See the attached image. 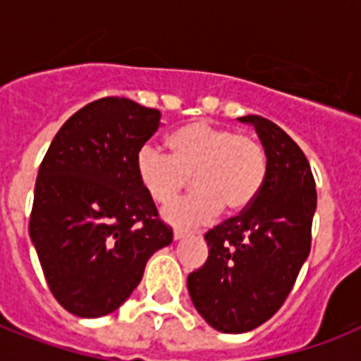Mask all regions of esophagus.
Segmentation results:
<instances>
[{"instance_id":"obj_1","label":"esophagus","mask_w":361,"mask_h":361,"mask_svg":"<svg viewBox=\"0 0 361 361\" xmlns=\"http://www.w3.org/2000/svg\"><path fill=\"white\" fill-rule=\"evenodd\" d=\"M189 236V232L187 231H181V228H176L174 231V240L178 241V240H183V238H187Z\"/></svg>"}]
</instances>
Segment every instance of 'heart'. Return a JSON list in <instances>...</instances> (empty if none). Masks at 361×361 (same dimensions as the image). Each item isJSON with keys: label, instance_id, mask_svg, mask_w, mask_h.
<instances>
[{"label": "heart", "instance_id": "1", "mask_svg": "<svg viewBox=\"0 0 361 361\" xmlns=\"http://www.w3.org/2000/svg\"><path fill=\"white\" fill-rule=\"evenodd\" d=\"M166 146L169 155L142 147L135 169L144 191L157 204L172 202L191 178L197 191L164 209V219L172 225H204L221 209L240 215L262 191L268 153L257 136L197 120L178 127Z\"/></svg>", "mask_w": 361, "mask_h": 361}]
</instances>
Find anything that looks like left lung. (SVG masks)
Instances as JSON below:
<instances>
[{
  "mask_svg": "<svg viewBox=\"0 0 361 361\" xmlns=\"http://www.w3.org/2000/svg\"><path fill=\"white\" fill-rule=\"evenodd\" d=\"M268 153V176L243 214L209 228L208 260L187 277L195 307L212 328L245 334L290 294L311 251L317 189L302 147L274 121L243 116Z\"/></svg>",
  "mask_w": 361,
  "mask_h": 361,
  "instance_id": "1",
  "label": "left lung"
}]
</instances>
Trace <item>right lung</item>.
<instances>
[{"mask_svg": "<svg viewBox=\"0 0 361 361\" xmlns=\"http://www.w3.org/2000/svg\"><path fill=\"white\" fill-rule=\"evenodd\" d=\"M159 121L130 99H97L65 121L39 166L30 236L48 288L76 317L116 311L172 243L135 169Z\"/></svg>", "mask_w": 361, "mask_h": 361, "instance_id": "add662e5", "label": "right lung"}]
</instances>
